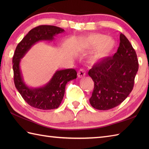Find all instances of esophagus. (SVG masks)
I'll return each instance as SVG.
<instances>
[{"mask_svg": "<svg viewBox=\"0 0 149 149\" xmlns=\"http://www.w3.org/2000/svg\"><path fill=\"white\" fill-rule=\"evenodd\" d=\"M77 75L79 78L83 77L86 75V72H85V71L83 69H80L77 73Z\"/></svg>", "mask_w": 149, "mask_h": 149, "instance_id": "1", "label": "esophagus"}]
</instances>
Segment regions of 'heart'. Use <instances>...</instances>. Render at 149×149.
Listing matches in <instances>:
<instances>
[{"label": "heart", "mask_w": 149, "mask_h": 149, "mask_svg": "<svg viewBox=\"0 0 149 149\" xmlns=\"http://www.w3.org/2000/svg\"><path fill=\"white\" fill-rule=\"evenodd\" d=\"M116 42L111 37L102 34H92L83 40V47L86 50L93 49L90 56L92 63L99 62L108 57L113 51Z\"/></svg>", "instance_id": "heart-1"}]
</instances>
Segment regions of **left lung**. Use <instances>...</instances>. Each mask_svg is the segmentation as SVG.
<instances>
[{
    "label": "left lung",
    "instance_id": "left-lung-1",
    "mask_svg": "<svg viewBox=\"0 0 149 149\" xmlns=\"http://www.w3.org/2000/svg\"><path fill=\"white\" fill-rule=\"evenodd\" d=\"M113 56L95 64L88 72L94 82L90 99L95 109L108 110L121 104L130 94L138 70L137 56L131 43L122 33Z\"/></svg>",
    "mask_w": 149,
    "mask_h": 149
}]
</instances>
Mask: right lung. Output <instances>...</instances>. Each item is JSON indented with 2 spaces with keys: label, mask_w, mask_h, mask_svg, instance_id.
<instances>
[{
  "label": "right lung",
  "mask_w": 149,
  "mask_h": 149,
  "mask_svg": "<svg viewBox=\"0 0 149 149\" xmlns=\"http://www.w3.org/2000/svg\"><path fill=\"white\" fill-rule=\"evenodd\" d=\"M65 30L54 26H40L31 29L18 44L13 58L15 87L30 106L40 109L58 108L63 99L68 82L77 78L75 69L58 70L50 81L40 87H31L25 83L20 68L21 59L34 44L42 41L52 42L54 36Z\"/></svg>",
  "instance_id": "1"
}]
</instances>
